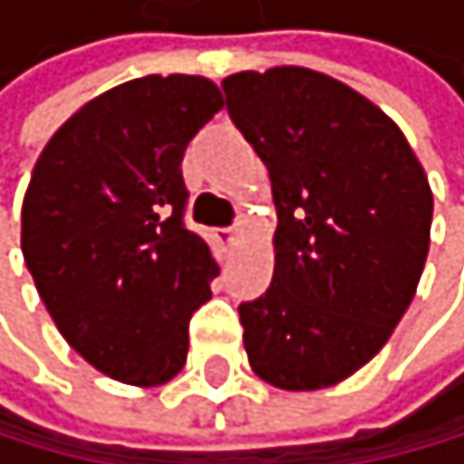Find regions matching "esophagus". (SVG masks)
I'll list each match as a JSON object with an SVG mask.
<instances>
[{
	"label": "esophagus",
	"instance_id": "obj_1",
	"mask_svg": "<svg viewBox=\"0 0 464 464\" xmlns=\"http://www.w3.org/2000/svg\"><path fill=\"white\" fill-rule=\"evenodd\" d=\"M237 229H241V223H235V227H223L220 229V241L227 244V246H232L235 237H237Z\"/></svg>",
	"mask_w": 464,
	"mask_h": 464
}]
</instances>
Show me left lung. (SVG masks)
Segmentation results:
<instances>
[{
    "instance_id": "obj_1",
    "label": "left lung",
    "mask_w": 464,
    "mask_h": 464,
    "mask_svg": "<svg viewBox=\"0 0 464 464\" xmlns=\"http://www.w3.org/2000/svg\"><path fill=\"white\" fill-rule=\"evenodd\" d=\"M223 92L278 212L273 282L237 304L249 366L278 390H325L366 366L410 308L430 186L395 121L328 74L237 72Z\"/></svg>"
}]
</instances>
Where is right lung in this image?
Listing matches in <instances>:
<instances>
[{
  "mask_svg": "<svg viewBox=\"0 0 464 464\" xmlns=\"http://www.w3.org/2000/svg\"><path fill=\"white\" fill-rule=\"evenodd\" d=\"M220 107L197 74L127 81L74 112L34 165L25 264L66 343L115 381H171L191 314L212 299L218 264L186 227L182 153Z\"/></svg>",
  "mask_w": 464,
  "mask_h": 464,
  "instance_id": "right-lung-1",
  "label": "right lung"
}]
</instances>
